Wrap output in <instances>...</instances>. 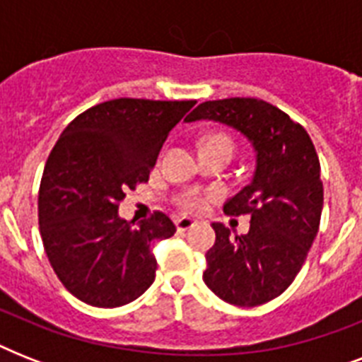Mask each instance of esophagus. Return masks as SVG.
Wrapping results in <instances>:
<instances>
[{"mask_svg":"<svg viewBox=\"0 0 362 362\" xmlns=\"http://www.w3.org/2000/svg\"><path fill=\"white\" fill-rule=\"evenodd\" d=\"M195 226H197V221L192 220V218H187V216L176 218V227H178V231H187V229H192V227Z\"/></svg>","mask_w":362,"mask_h":362,"instance_id":"esophagus-1","label":"esophagus"}]
</instances>
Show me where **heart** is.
Returning <instances> with one entry per match:
<instances>
[{
  "label": "heart",
  "instance_id": "heart-1",
  "mask_svg": "<svg viewBox=\"0 0 362 362\" xmlns=\"http://www.w3.org/2000/svg\"><path fill=\"white\" fill-rule=\"evenodd\" d=\"M206 146H223L227 148V150H231L233 152V142L229 141V136L226 135H210L206 136L203 141V148ZM204 197L203 195H199V193H186L184 197H182V206L186 210H189V212H199V210L204 209Z\"/></svg>",
  "mask_w": 362,
  "mask_h": 362
}]
</instances>
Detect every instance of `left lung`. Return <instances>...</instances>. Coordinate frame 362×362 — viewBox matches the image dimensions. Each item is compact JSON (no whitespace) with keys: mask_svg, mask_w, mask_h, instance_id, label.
<instances>
[{"mask_svg":"<svg viewBox=\"0 0 362 362\" xmlns=\"http://www.w3.org/2000/svg\"><path fill=\"white\" fill-rule=\"evenodd\" d=\"M187 122L214 120L252 142V182L223 204L231 216H250V231L235 235L212 223L204 284L235 306H259L291 286L320 229L323 182L320 158L303 125L263 99L204 101Z\"/></svg>","mask_w":362,"mask_h":362,"instance_id":"1","label":"left lung"}]
</instances>
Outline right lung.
Returning a JSON list of instances; mask_svg holds the SVG:
<instances>
[{
  "label": "right lung",
  "instance_id": "right-lung-1",
  "mask_svg": "<svg viewBox=\"0 0 362 362\" xmlns=\"http://www.w3.org/2000/svg\"><path fill=\"white\" fill-rule=\"evenodd\" d=\"M195 101L120 98L82 112L59 135L39 187V231L54 272L78 300L116 308L152 286V244L175 235L163 212L122 220L127 189L148 182L165 139Z\"/></svg>",
  "mask_w": 362,
  "mask_h": 362
}]
</instances>
